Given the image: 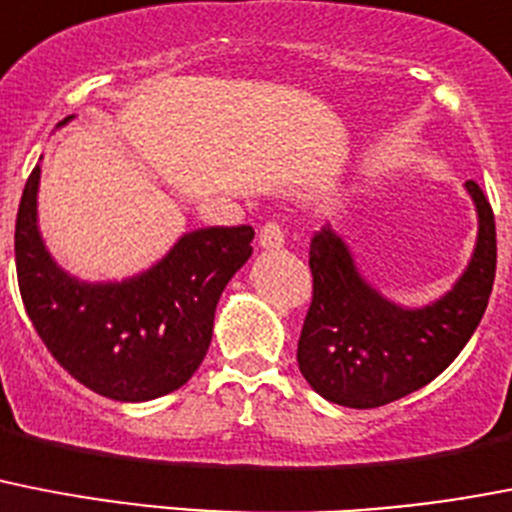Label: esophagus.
I'll list each match as a JSON object with an SVG mask.
<instances>
[{
    "instance_id": "34e87169",
    "label": "esophagus",
    "mask_w": 512,
    "mask_h": 512,
    "mask_svg": "<svg viewBox=\"0 0 512 512\" xmlns=\"http://www.w3.org/2000/svg\"><path fill=\"white\" fill-rule=\"evenodd\" d=\"M259 246L266 248V251H277V248L285 246V230H282L277 220H269L261 225Z\"/></svg>"
}]
</instances>
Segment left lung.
<instances>
[{
	"mask_svg": "<svg viewBox=\"0 0 512 512\" xmlns=\"http://www.w3.org/2000/svg\"><path fill=\"white\" fill-rule=\"evenodd\" d=\"M479 212L474 259L443 300L404 310L383 300L357 274L331 227L310 238L313 298L298 342L305 381L323 399L375 409L435 381L466 347L495 285V214L479 183L466 181Z\"/></svg>",
	"mask_w": 512,
	"mask_h": 512,
	"instance_id": "1",
	"label": "left lung"
}]
</instances>
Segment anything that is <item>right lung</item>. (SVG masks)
I'll return each instance as SVG.
<instances>
[{
    "label": "right lung",
    "mask_w": 512,
    "mask_h": 512,
    "mask_svg": "<svg viewBox=\"0 0 512 512\" xmlns=\"http://www.w3.org/2000/svg\"><path fill=\"white\" fill-rule=\"evenodd\" d=\"M38 178L36 165L17 209L15 264L41 342L74 381L108 399L150 401L181 388L207 355L214 308L251 256L253 227H202L150 272L87 285L61 272L43 248Z\"/></svg>",
    "instance_id": "1"
}]
</instances>
